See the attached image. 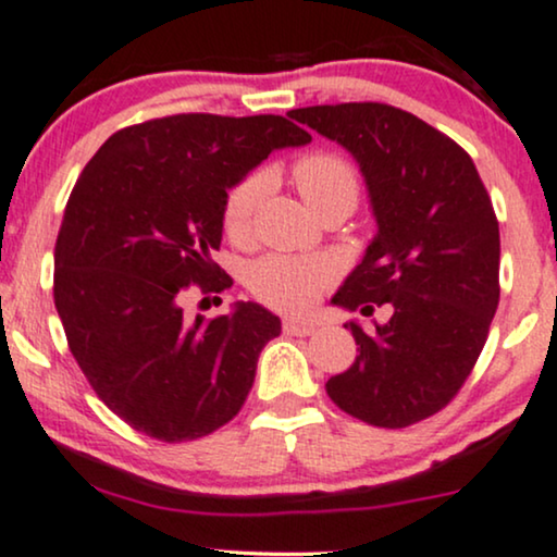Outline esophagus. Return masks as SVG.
I'll use <instances>...</instances> for the list:
<instances>
[{"label":"esophagus","instance_id":"34e87169","mask_svg":"<svg viewBox=\"0 0 557 557\" xmlns=\"http://www.w3.org/2000/svg\"><path fill=\"white\" fill-rule=\"evenodd\" d=\"M314 331H318V325H314V322L284 320V333L286 335H312Z\"/></svg>","mask_w":557,"mask_h":557}]
</instances>
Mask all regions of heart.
<instances>
[{
    "mask_svg": "<svg viewBox=\"0 0 557 557\" xmlns=\"http://www.w3.org/2000/svg\"><path fill=\"white\" fill-rule=\"evenodd\" d=\"M294 183L310 209L327 201H359V177L354 168L335 154H307L294 164ZM263 175H247L226 194L224 201V230L230 237H245L250 232L260 196H263ZM331 278L325 263L305 258L265 256L250 268L252 294L268 307L281 312H305L318 299L322 286Z\"/></svg>",
    "mask_w": 557,
    "mask_h": 557,
    "instance_id": "obj_1",
    "label": "heart"
}]
</instances>
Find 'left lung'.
I'll list each match as a JSON object with an SVG mask.
<instances>
[{
	"label": "left lung",
	"mask_w": 557,
	"mask_h": 557,
	"mask_svg": "<svg viewBox=\"0 0 557 557\" xmlns=\"http://www.w3.org/2000/svg\"><path fill=\"white\" fill-rule=\"evenodd\" d=\"M341 144L367 183L376 235L331 299L389 320L363 331L356 359L327 380L331 400L382 429L438 413L475 367L498 307L500 237L475 162L434 126L382 102L289 111Z\"/></svg>",
	"instance_id": "left-lung-1"
}]
</instances>
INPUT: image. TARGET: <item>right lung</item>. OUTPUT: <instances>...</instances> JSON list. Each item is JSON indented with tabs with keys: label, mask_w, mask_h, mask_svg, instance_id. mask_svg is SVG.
<instances>
[{
	"label": "right lung",
	"mask_w": 557,
	"mask_h": 557,
	"mask_svg": "<svg viewBox=\"0 0 557 557\" xmlns=\"http://www.w3.org/2000/svg\"><path fill=\"white\" fill-rule=\"evenodd\" d=\"M310 141L284 115L183 113L121 128L82 170L53 250V301L87 382L132 429L194 442L243 408L281 320L256 301L185 318L183 294L232 286L211 260L226 190Z\"/></svg>",
	"instance_id": "add662e5"
}]
</instances>
